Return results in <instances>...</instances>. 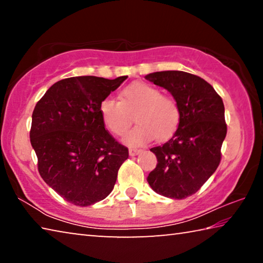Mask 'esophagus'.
I'll use <instances>...</instances> for the list:
<instances>
[{
	"mask_svg": "<svg viewBox=\"0 0 263 263\" xmlns=\"http://www.w3.org/2000/svg\"><path fill=\"white\" fill-rule=\"evenodd\" d=\"M142 151L141 149H137V148H130L128 149V154L131 155V157H136V155H138L139 153H141Z\"/></svg>",
	"mask_w": 263,
	"mask_h": 263,
	"instance_id": "34e87169",
	"label": "esophagus"
}]
</instances>
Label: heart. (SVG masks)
<instances>
[{
    "instance_id": "obj_1",
    "label": "heart",
    "mask_w": 263,
    "mask_h": 263,
    "mask_svg": "<svg viewBox=\"0 0 263 263\" xmlns=\"http://www.w3.org/2000/svg\"><path fill=\"white\" fill-rule=\"evenodd\" d=\"M102 121L116 136H123L132 123L137 125L127 133L130 145H144L153 139L166 140L174 135L181 119L180 105L174 97L161 94L159 88L145 82H132L123 88L119 101L105 97L100 103Z\"/></svg>"
}]
</instances>
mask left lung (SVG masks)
<instances>
[{
    "mask_svg": "<svg viewBox=\"0 0 263 263\" xmlns=\"http://www.w3.org/2000/svg\"><path fill=\"white\" fill-rule=\"evenodd\" d=\"M145 79L167 89L181 110L174 136L151 148L158 163L148 174V184L164 197L183 199L197 193L219 166L228 132L224 103L211 84L197 75L164 70Z\"/></svg>",
    "mask_w": 263,
    "mask_h": 263,
    "instance_id": "obj_1",
    "label": "left lung"
}]
</instances>
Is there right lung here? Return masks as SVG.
I'll list each match as a JSON object with an SVG mask.
<instances>
[{
  "label": "right lung",
  "mask_w": 263,
  "mask_h": 263,
  "mask_svg": "<svg viewBox=\"0 0 263 263\" xmlns=\"http://www.w3.org/2000/svg\"><path fill=\"white\" fill-rule=\"evenodd\" d=\"M127 77L60 80L37 102L30 130L43 180L62 198L89 206L112 191L128 149L105 130L102 100Z\"/></svg>",
  "instance_id": "right-lung-1"
}]
</instances>
